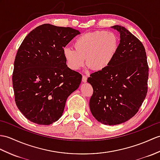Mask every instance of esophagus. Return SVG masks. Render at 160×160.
Here are the masks:
<instances>
[{
  "mask_svg": "<svg viewBox=\"0 0 160 160\" xmlns=\"http://www.w3.org/2000/svg\"><path fill=\"white\" fill-rule=\"evenodd\" d=\"M87 76H82V82H87Z\"/></svg>",
  "mask_w": 160,
  "mask_h": 160,
  "instance_id": "obj_1",
  "label": "esophagus"
}]
</instances>
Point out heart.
Returning a JSON list of instances; mask_svg holds the SVG:
<instances>
[{"mask_svg": "<svg viewBox=\"0 0 160 160\" xmlns=\"http://www.w3.org/2000/svg\"><path fill=\"white\" fill-rule=\"evenodd\" d=\"M75 49L65 48L63 56L67 65L78 70L87 64L95 71H102L112 62L119 48V39L113 32L96 31L77 38L73 43Z\"/></svg>", "mask_w": 160, "mask_h": 160, "instance_id": "obj_1", "label": "heart"}]
</instances>
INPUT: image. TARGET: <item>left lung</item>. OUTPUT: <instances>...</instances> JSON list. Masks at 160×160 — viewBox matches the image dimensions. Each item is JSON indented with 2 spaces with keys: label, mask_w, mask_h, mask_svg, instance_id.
Instances as JSON below:
<instances>
[{
  "label": "left lung",
  "mask_w": 160,
  "mask_h": 160,
  "mask_svg": "<svg viewBox=\"0 0 160 160\" xmlns=\"http://www.w3.org/2000/svg\"><path fill=\"white\" fill-rule=\"evenodd\" d=\"M117 53L105 69L92 73L87 82L93 88L89 106L92 116L103 124L115 125L130 119L147 93L148 67L142 42L121 26Z\"/></svg>",
  "instance_id": "obj_1"
}]
</instances>
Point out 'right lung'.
<instances>
[{"label": "right lung", "instance_id": "add662e5", "mask_svg": "<svg viewBox=\"0 0 160 160\" xmlns=\"http://www.w3.org/2000/svg\"><path fill=\"white\" fill-rule=\"evenodd\" d=\"M80 32L44 24L33 29L18 49L12 76L15 102L28 120L50 125L61 118L66 100L82 75L69 69L64 48Z\"/></svg>", "mask_w": 160, "mask_h": 160}]
</instances>
